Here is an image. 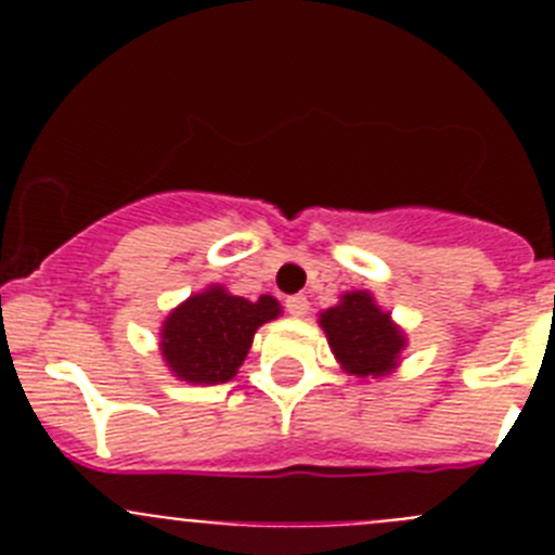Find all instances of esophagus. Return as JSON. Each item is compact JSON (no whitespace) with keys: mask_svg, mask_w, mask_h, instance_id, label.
Returning a JSON list of instances; mask_svg holds the SVG:
<instances>
[{"mask_svg":"<svg viewBox=\"0 0 555 555\" xmlns=\"http://www.w3.org/2000/svg\"><path fill=\"white\" fill-rule=\"evenodd\" d=\"M286 308L292 317H306L308 313V300L302 297V294H292V297H286Z\"/></svg>","mask_w":555,"mask_h":555,"instance_id":"obj_1","label":"esophagus"}]
</instances>
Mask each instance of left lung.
Wrapping results in <instances>:
<instances>
[{"label": "left lung", "mask_w": 555, "mask_h": 555, "mask_svg": "<svg viewBox=\"0 0 555 555\" xmlns=\"http://www.w3.org/2000/svg\"><path fill=\"white\" fill-rule=\"evenodd\" d=\"M333 358L347 375L361 380L386 377L400 366L409 347L405 331L391 320V313L377 306L372 292H345L338 302L320 313Z\"/></svg>", "instance_id": "left-lung-1"}]
</instances>
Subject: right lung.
Instances as JSON below:
<instances>
[{"instance_id":"right-lung-1","label":"right lung","mask_w":555,"mask_h":555,"mask_svg":"<svg viewBox=\"0 0 555 555\" xmlns=\"http://www.w3.org/2000/svg\"><path fill=\"white\" fill-rule=\"evenodd\" d=\"M283 313L272 294L247 300L210 283L166 313L160 322V356L183 384L217 386L233 380L244 364L255 331Z\"/></svg>"}]
</instances>
